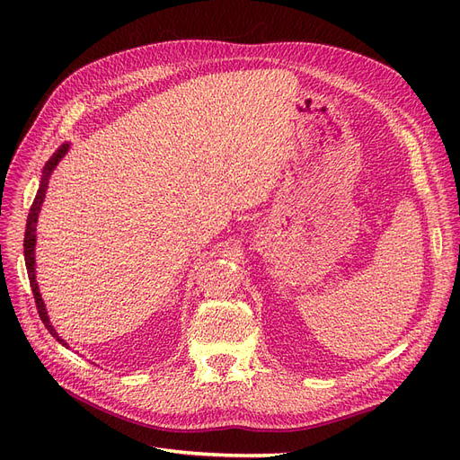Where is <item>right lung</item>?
<instances>
[{"label":"right lung","instance_id":"add662e5","mask_svg":"<svg viewBox=\"0 0 460 460\" xmlns=\"http://www.w3.org/2000/svg\"><path fill=\"white\" fill-rule=\"evenodd\" d=\"M68 149V144H63L59 147L58 153H53V157L48 161V164L44 166V178H41L40 182V190L36 193L34 198V203L31 207V213H29V218H26V232H24V262H26V270H29V280H31V288H32V294H34V301H36V309H38V314L41 318V323L46 324V328L49 330V333L53 338H58L59 343L66 345L65 340H61L58 336V332L53 330V326L49 324V318H48V313H46V307H44V301H41V296L38 291V284H36V274H34V245H36V222H38V213H40V207L41 203H44V198H46V190H48V176L51 174V171L55 169V164H58L61 161V157L65 155Z\"/></svg>","mask_w":460,"mask_h":460}]
</instances>
